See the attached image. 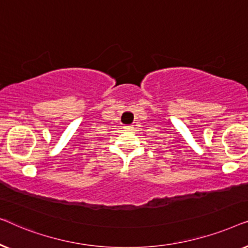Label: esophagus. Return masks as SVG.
Returning <instances> with one entry per match:
<instances>
[{"label":"esophagus","mask_w":248,"mask_h":248,"mask_svg":"<svg viewBox=\"0 0 248 248\" xmlns=\"http://www.w3.org/2000/svg\"><path fill=\"white\" fill-rule=\"evenodd\" d=\"M125 130H132L133 128V125H125Z\"/></svg>","instance_id":"obj_1"}]
</instances>
